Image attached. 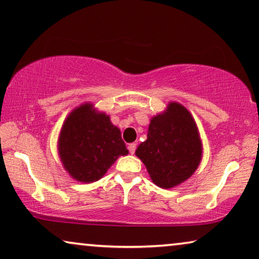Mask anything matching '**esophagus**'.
<instances>
[{
  "label": "esophagus",
  "mask_w": 259,
  "mask_h": 259,
  "mask_svg": "<svg viewBox=\"0 0 259 259\" xmlns=\"http://www.w3.org/2000/svg\"><path fill=\"white\" fill-rule=\"evenodd\" d=\"M136 144H135V143H131V144H129L128 145V150H129V152L131 154H134L135 153V151H136Z\"/></svg>",
  "instance_id": "34e87169"
}]
</instances>
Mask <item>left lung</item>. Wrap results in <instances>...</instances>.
Listing matches in <instances>:
<instances>
[{
	"mask_svg": "<svg viewBox=\"0 0 259 259\" xmlns=\"http://www.w3.org/2000/svg\"><path fill=\"white\" fill-rule=\"evenodd\" d=\"M135 154L155 186L178 187L202 161L203 144L195 118L183 105L170 101L162 113L151 117L147 139L138 145Z\"/></svg>",
	"mask_w": 259,
	"mask_h": 259,
	"instance_id": "obj_1",
	"label": "left lung"
}]
</instances>
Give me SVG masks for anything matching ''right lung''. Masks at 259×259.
Masks as SVG:
<instances>
[{
  "instance_id": "add662e5",
  "label": "right lung",
  "mask_w": 259,
  "mask_h": 259,
  "mask_svg": "<svg viewBox=\"0 0 259 259\" xmlns=\"http://www.w3.org/2000/svg\"><path fill=\"white\" fill-rule=\"evenodd\" d=\"M57 151L64 169L81 183L100 180L121 155L129 153L120 129L91 102L69 113L60 131Z\"/></svg>"
}]
</instances>
